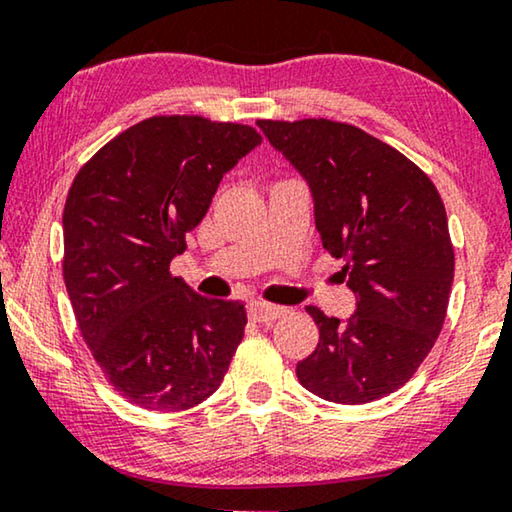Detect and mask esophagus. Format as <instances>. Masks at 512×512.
<instances>
[{"mask_svg":"<svg viewBox=\"0 0 512 512\" xmlns=\"http://www.w3.org/2000/svg\"><path fill=\"white\" fill-rule=\"evenodd\" d=\"M284 312H286L284 307L265 303V300H251L249 303V317L254 321H261V324H268V321L279 319Z\"/></svg>","mask_w":512,"mask_h":512,"instance_id":"34e87169","label":"esophagus"}]
</instances>
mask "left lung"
Instances as JSON below:
<instances>
[{
    "label": "left lung",
    "instance_id": "1",
    "mask_svg": "<svg viewBox=\"0 0 512 512\" xmlns=\"http://www.w3.org/2000/svg\"><path fill=\"white\" fill-rule=\"evenodd\" d=\"M310 186L321 244L342 261L352 317L307 307L319 345L300 384L324 401L363 405L403 387L443 328L454 279L445 205L419 167L354 125L258 121Z\"/></svg>",
    "mask_w": 512,
    "mask_h": 512
}]
</instances>
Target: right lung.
Returning <instances> with one entry per match:
<instances>
[{"instance_id": "obj_1", "label": "right lung", "mask_w": 512, "mask_h": 512, "mask_svg": "<svg viewBox=\"0 0 512 512\" xmlns=\"http://www.w3.org/2000/svg\"><path fill=\"white\" fill-rule=\"evenodd\" d=\"M263 139L200 116H153L102 146L69 188L65 286L109 382L139 408L179 412L223 382L244 335L240 300L170 275L223 174Z\"/></svg>"}]
</instances>
